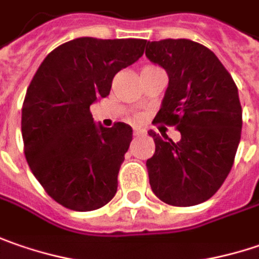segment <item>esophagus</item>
Here are the masks:
<instances>
[{"mask_svg":"<svg viewBox=\"0 0 259 259\" xmlns=\"http://www.w3.org/2000/svg\"><path fill=\"white\" fill-rule=\"evenodd\" d=\"M143 133H145V130L142 129V127H138V126L133 127V135H135V136H139V135H143Z\"/></svg>","mask_w":259,"mask_h":259,"instance_id":"34e87169","label":"esophagus"}]
</instances>
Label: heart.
Instances as JSON below:
<instances>
[{"label": "heart", "instance_id": "b5f03b06", "mask_svg": "<svg viewBox=\"0 0 259 259\" xmlns=\"http://www.w3.org/2000/svg\"><path fill=\"white\" fill-rule=\"evenodd\" d=\"M153 68H158V66H151V65H149V66H145L143 71H149V69H153ZM143 71H142V72H143Z\"/></svg>", "mask_w": 259, "mask_h": 259}]
</instances>
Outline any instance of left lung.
<instances>
[{"label": "left lung", "instance_id": "8db88e82", "mask_svg": "<svg viewBox=\"0 0 259 259\" xmlns=\"http://www.w3.org/2000/svg\"><path fill=\"white\" fill-rule=\"evenodd\" d=\"M145 53L169 78L153 121L181 133L172 142L149 132L155 142L146 161L149 184L169 206H196L214 196L231 172L242 129L238 87L218 56L193 40L148 41Z\"/></svg>", "mask_w": 259, "mask_h": 259}]
</instances>
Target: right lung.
Returning a JSON list of instances; mask_svg holds the SVG:
<instances>
[{"mask_svg":"<svg viewBox=\"0 0 259 259\" xmlns=\"http://www.w3.org/2000/svg\"><path fill=\"white\" fill-rule=\"evenodd\" d=\"M146 40L79 37L45 58L21 110L24 155L49 196L75 211L103 207L117 191L132 127H97L90 106L110 94L114 75L136 62Z\"/></svg>","mask_w":259,"mask_h":259,"instance_id":"right-lung-1","label":"right lung"}]
</instances>
